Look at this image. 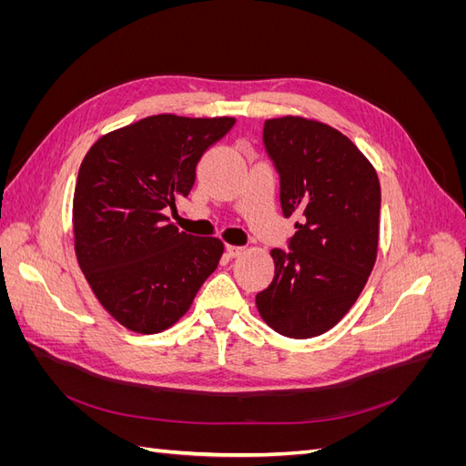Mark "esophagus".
Wrapping results in <instances>:
<instances>
[{"instance_id": "1", "label": "esophagus", "mask_w": 466, "mask_h": 466, "mask_svg": "<svg viewBox=\"0 0 466 466\" xmlns=\"http://www.w3.org/2000/svg\"><path fill=\"white\" fill-rule=\"evenodd\" d=\"M225 250H228V255H229L231 258H235V257H238V255H243V252H245V247L228 245V247H225Z\"/></svg>"}]
</instances>
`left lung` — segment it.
<instances>
[{
  "label": "left lung",
  "mask_w": 466,
  "mask_h": 466,
  "mask_svg": "<svg viewBox=\"0 0 466 466\" xmlns=\"http://www.w3.org/2000/svg\"><path fill=\"white\" fill-rule=\"evenodd\" d=\"M284 216L298 214L288 248H272L274 279L257 293L260 317L288 338L330 330L356 303L377 258L380 187L350 139L305 118L264 122Z\"/></svg>",
  "instance_id": "8db88e82"
}]
</instances>
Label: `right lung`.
<instances>
[{"instance_id": "right-lung-1", "label": "right lung", "mask_w": 466, "mask_h": 466, "mask_svg": "<svg viewBox=\"0 0 466 466\" xmlns=\"http://www.w3.org/2000/svg\"><path fill=\"white\" fill-rule=\"evenodd\" d=\"M235 118L159 115L103 136L74 196L76 252L96 299L126 329L153 334L185 315L223 243L178 231L165 216L187 198L202 155Z\"/></svg>"}]
</instances>
